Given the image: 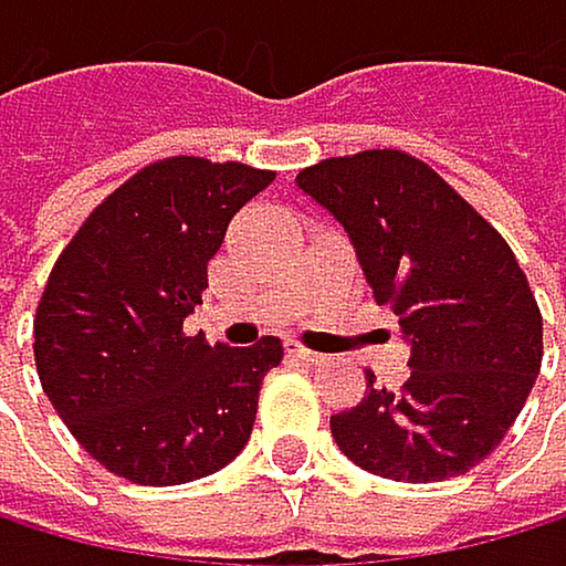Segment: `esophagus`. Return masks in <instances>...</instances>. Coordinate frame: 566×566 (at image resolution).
<instances>
[{"mask_svg":"<svg viewBox=\"0 0 566 566\" xmlns=\"http://www.w3.org/2000/svg\"><path fill=\"white\" fill-rule=\"evenodd\" d=\"M285 349H289V356H292V359H298V363H308V366L325 359L322 353H315V349H305L302 343H285Z\"/></svg>","mask_w":566,"mask_h":566,"instance_id":"1","label":"esophagus"}]
</instances>
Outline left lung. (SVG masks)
I'll return each instance as SVG.
<instances>
[{
  "mask_svg": "<svg viewBox=\"0 0 566 566\" xmlns=\"http://www.w3.org/2000/svg\"><path fill=\"white\" fill-rule=\"evenodd\" d=\"M295 182L343 223L374 298L410 343L400 390L366 374V397L333 415L339 451L394 482L469 472L520 418L543 359V318L516 254L397 148L325 159Z\"/></svg>",
  "mask_w": 566,
  "mask_h": 566,
  "instance_id": "obj_1",
  "label": "left lung"
}]
</instances>
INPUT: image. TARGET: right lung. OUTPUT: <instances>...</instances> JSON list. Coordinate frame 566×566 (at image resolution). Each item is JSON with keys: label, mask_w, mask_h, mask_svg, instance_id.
Masks as SVG:
<instances>
[{"label": "right lung", "mask_w": 566, "mask_h": 566, "mask_svg": "<svg viewBox=\"0 0 566 566\" xmlns=\"http://www.w3.org/2000/svg\"><path fill=\"white\" fill-rule=\"evenodd\" d=\"M274 172L172 156L118 186L56 258L33 318L43 394L94 459L138 485L203 479L244 451L281 339L186 336L227 223Z\"/></svg>", "instance_id": "1"}]
</instances>
